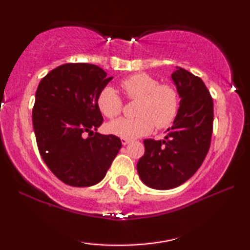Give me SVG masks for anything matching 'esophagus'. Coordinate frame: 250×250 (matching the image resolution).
<instances>
[{
  "label": "esophagus",
  "mask_w": 250,
  "mask_h": 250,
  "mask_svg": "<svg viewBox=\"0 0 250 250\" xmlns=\"http://www.w3.org/2000/svg\"><path fill=\"white\" fill-rule=\"evenodd\" d=\"M129 142H131V140H129V139H122V145H123V146L128 145Z\"/></svg>",
  "instance_id": "1"
}]
</instances>
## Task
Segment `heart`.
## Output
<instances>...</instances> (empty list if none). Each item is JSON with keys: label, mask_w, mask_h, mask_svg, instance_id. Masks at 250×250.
<instances>
[{"label": "heart", "mask_w": 250, "mask_h": 250, "mask_svg": "<svg viewBox=\"0 0 250 250\" xmlns=\"http://www.w3.org/2000/svg\"><path fill=\"white\" fill-rule=\"evenodd\" d=\"M122 90L129 99L140 100L136 118H118L108 125V131L122 139H138L151 133L153 125L158 128L168 126L175 118L179 99L169 85H160L148 74L132 75L121 83ZM98 108L102 115L114 118L121 114L123 102L114 88L104 87L99 93Z\"/></svg>", "instance_id": "obj_1"}]
</instances>
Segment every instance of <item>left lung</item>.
I'll list each match as a JSON object with an SVG mask.
<instances>
[{"label":"left lung","instance_id":"left-lung-1","mask_svg":"<svg viewBox=\"0 0 250 250\" xmlns=\"http://www.w3.org/2000/svg\"><path fill=\"white\" fill-rule=\"evenodd\" d=\"M180 107L164 140H145V155L136 169L146 187L169 190L183 184L197 172L210 146L213 99L199 77L176 67L170 75Z\"/></svg>","mask_w":250,"mask_h":250}]
</instances>
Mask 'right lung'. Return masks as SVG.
Wrapping results in <instances>:
<instances>
[{
	"instance_id": "1",
	"label": "right lung",
	"mask_w": 250,
	"mask_h": 250,
	"mask_svg": "<svg viewBox=\"0 0 250 250\" xmlns=\"http://www.w3.org/2000/svg\"><path fill=\"white\" fill-rule=\"evenodd\" d=\"M112 78L95 64L66 63L51 70L37 87L33 126L39 151L68 186L100 182L122 148L118 136L94 133L104 121L99 93Z\"/></svg>"
}]
</instances>
